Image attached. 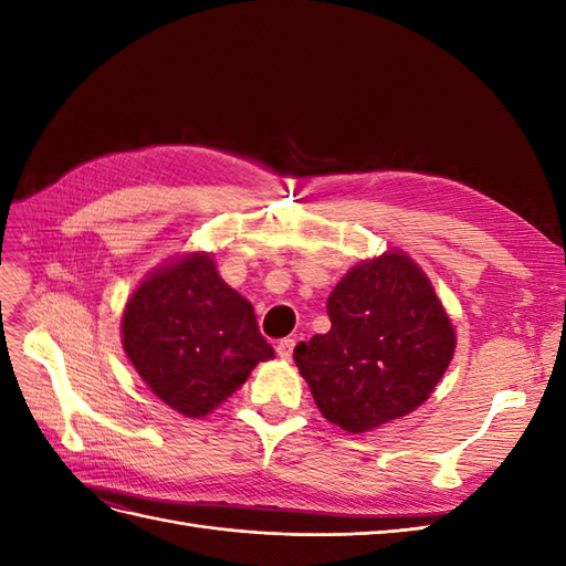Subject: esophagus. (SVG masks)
I'll use <instances>...</instances> for the list:
<instances>
[{
  "label": "esophagus",
  "instance_id": "esophagus-1",
  "mask_svg": "<svg viewBox=\"0 0 566 566\" xmlns=\"http://www.w3.org/2000/svg\"><path fill=\"white\" fill-rule=\"evenodd\" d=\"M293 352H295V339L293 337H285L276 345V354L283 358V361H290V358H293Z\"/></svg>",
  "mask_w": 566,
  "mask_h": 566
}]
</instances>
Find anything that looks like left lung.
Segmentation results:
<instances>
[{
    "label": "left lung",
    "mask_w": 566,
    "mask_h": 566,
    "mask_svg": "<svg viewBox=\"0 0 566 566\" xmlns=\"http://www.w3.org/2000/svg\"><path fill=\"white\" fill-rule=\"evenodd\" d=\"M325 306L331 331L293 354L325 420L358 434L430 397L453 358L455 333L413 260L387 252L354 266Z\"/></svg>",
    "instance_id": "8db88e82"
}]
</instances>
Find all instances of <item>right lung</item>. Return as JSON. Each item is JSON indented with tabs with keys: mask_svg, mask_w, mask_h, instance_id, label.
<instances>
[{
	"mask_svg": "<svg viewBox=\"0 0 566 566\" xmlns=\"http://www.w3.org/2000/svg\"><path fill=\"white\" fill-rule=\"evenodd\" d=\"M123 345L142 380L186 418H202L273 358L252 304L219 279L210 254L158 269L129 297Z\"/></svg>",
	"mask_w": 566,
	"mask_h": 566,
	"instance_id": "right-lung-1",
	"label": "right lung"
}]
</instances>
